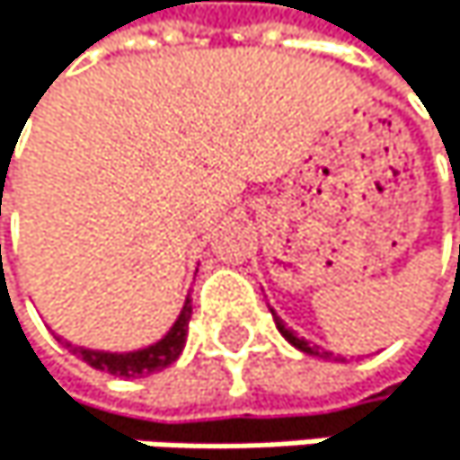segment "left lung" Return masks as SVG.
I'll return each mask as SVG.
<instances>
[{"instance_id":"8db88e82","label":"left lung","mask_w":460,"mask_h":460,"mask_svg":"<svg viewBox=\"0 0 460 460\" xmlns=\"http://www.w3.org/2000/svg\"><path fill=\"white\" fill-rule=\"evenodd\" d=\"M458 214H460V194H458ZM458 252H460V246H458ZM271 315H274V323H277L279 334H282V337H285V340L290 342L293 349H298V351H302V354H310V357H321V359H334V357H332V351H323L321 346H313V342H307L305 337H298V334H296L293 329H288V326H285V321H282V318H279V315H277L274 310H271ZM337 359H340V357H337Z\"/></svg>"}]
</instances>
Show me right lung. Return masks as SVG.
<instances>
[{"label":"right lung","instance_id":"obj_1","mask_svg":"<svg viewBox=\"0 0 460 460\" xmlns=\"http://www.w3.org/2000/svg\"><path fill=\"white\" fill-rule=\"evenodd\" d=\"M189 318H191V298L186 296L181 315L175 318L170 332L162 340H155L153 346L126 351V354L82 349V346H71V342H65V346L95 370H106L111 376H123V378H142V376H150V373L170 367L181 357V351L186 346V334H189Z\"/></svg>","mask_w":460,"mask_h":460}]
</instances>
